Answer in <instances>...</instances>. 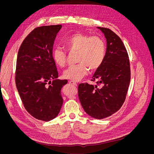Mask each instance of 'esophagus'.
I'll list each match as a JSON object with an SVG mask.
<instances>
[{
  "label": "esophagus",
  "instance_id": "34e87169",
  "mask_svg": "<svg viewBox=\"0 0 154 154\" xmlns=\"http://www.w3.org/2000/svg\"><path fill=\"white\" fill-rule=\"evenodd\" d=\"M69 82H70L71 84L74 85L75 86H77V84L75 82H74V81H72V80H71V81H70Z\"/></svg>",
  "mask_w": 154,
  "mask_h": 154
}]
</instances>
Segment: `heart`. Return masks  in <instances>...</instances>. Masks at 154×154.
<instances>
[{
    "label": "heart",
    "instance_id": "1",
    "mask_svg": "<svg viewBox=\"0 0 154 154\" xmlns=\"http://www.w3.org/2000/svg\"><path fill=\"white\" fill-rule=\"evenodd\" d=\"M63 45L70 52H77V62L63 72V77L72 81H79L85 77L88 70H97L101 66L106 55V44L97 35L75 33L63 41ZM52 57L57 66L63 67L66 63L67 54L61 48L52 51Z\"/></svg>",
    "mask_w": 154,
    "mask_h": 154
}]
</instances>
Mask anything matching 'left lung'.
<instances>
[{
	"mask_svg": "<svg viewBox=\"0 0 154 154\" xmlns=\"http://www.w3.org/2000/svg\"><path fill=\"white\" fill-rule=\"evenodd\" d=\"M107 40L104 60L96 70L92 81L97 85L80 84L79 100L87 114L102 119L117 112L123 105L131 81L130 62L124 43L109 29L97 27Z\"/></svg>",
	"mask_w": 154,
	"mask_h": 154,
	"instance_id": "obj_1",
	"label": "left lung"
}]
</instances>
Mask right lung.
Wrapping results in <instances>:
<instances>
[{
  "label": "right lung",
  "instance_id": "add662e5",
  "mask_svg": "<svg viewBox=\"0 0 154 154\" xmlns=\"http://www.w3.org/2000/svg\"><path fill=\"white\" fill-rule=\"evenodd\" d=\"M61 25L35 28L26 37L18 52L15 84L23 106L34 118L50 121L63 103L62 87L67 80H59L52 57L54 40Z\"/></svg>",
  "mask_w": 154,
  "mask_h": 154
}]
</instances>
